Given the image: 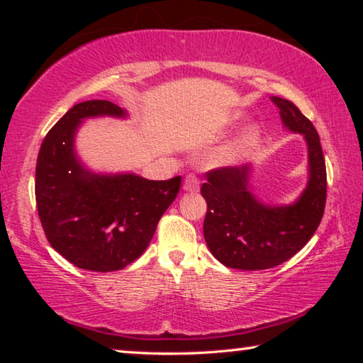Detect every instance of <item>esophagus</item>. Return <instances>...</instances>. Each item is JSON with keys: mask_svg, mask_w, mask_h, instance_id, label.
<instances>
[{"mask_svg": "<svg viewBox=\"0 0 363 363\" xmlns=\"http://www.w3.org/2000/svg\"><path fill=\"white\" fill-rule=\"evenodd\" d=\"M200 189V179L195 174H189L184 181V190L186 192H199Z\"/></svg>", "mask_w": 363, "mask_h": 363, "instance_id": "esophagus-1", "label": "esophagus"}]
</instances>
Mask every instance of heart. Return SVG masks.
Segmentation results:
<instances>
[{"label": "heart", "mask_w": 363, "mask_h": 363, "mask_svg": "<svg viewBox=\"0 0 363 363\" xmlns=\"http://www.w3.org/2000/svg\"><path fill=\"white\" fill-rule=\"evenodd\" d=\"M257 136H259V133H257V128H255V126L248 128V130L242 134L240 139L235 140V143L230 144L229 147H225V149L219 150L216 153V157H214V162H216V163H230V162H233V160L240 157L245 150L250 149V147L256 143Z\"/></svg>", "instance_id": "1"}]
</instances>
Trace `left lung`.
Here are the masks:
<instances>
[{
    "label": "left lung",
    "mask_w": 363,
    "mask_h": 363,
    "mask_svg": "<svg viewBox=\"0 0 363 363\" xmlns=\"http://www.w3.org/2000/svg\"><path fill=\"white\" fill-rule=\"evenodd\" d=\"M272 102L288 130L304 134L309 181L293 205L269 206L251 194L248 164L208 171L201 186L208 205L205 240L213 256L230 269L262 270L288 261L311 240L323 216L327 168L320 138L291 101L274 96Z\"/></svg>",
    "instance_id": "left-lung-1"
}]
</instances>
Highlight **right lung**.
Instances as JSON below:
<instances>
[{
    "label": "right lung",
    "instance_id": "add662e5",
    "mask_svg": "<svg viewBox=\"0 0 363 363\" xmlns=\"http://www.w3.org/2000/svg\"><path fill=\"white\" fill-rule=\"evenodd\" d=\"M125 118L110 101L73 106L46 134L35 173V196L51 247L79 269H125L149 247L157 224L173 203L181 176L149 181L136 174H96L77 158L75 134L91 116Z\"/></svg>",
    "mask_w": 363,
    "mask_h": 363
}]
</instances>
